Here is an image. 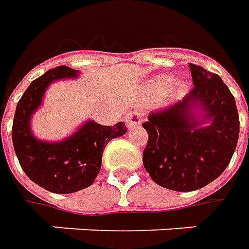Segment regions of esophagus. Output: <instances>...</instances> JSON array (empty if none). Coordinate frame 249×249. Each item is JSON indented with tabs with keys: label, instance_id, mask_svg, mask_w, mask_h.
<instances>
[{
	"label": "esophagus",
	"instance_id": "1",
	"mask_svg": "<svg viewBox=\"0 0 249 249\" xmlns=\"http://www.w3.org/2000/svg\"><path fill=\"white\" fill-rule=\"evenodd\" d=\"M125 123L128 125V128H135V126H139L142 123V114H140L139 112H132V113H128L125 116Z\"/></svg>",
	"mask_w": 249,
	"mask_h": 249
}]
</instances>
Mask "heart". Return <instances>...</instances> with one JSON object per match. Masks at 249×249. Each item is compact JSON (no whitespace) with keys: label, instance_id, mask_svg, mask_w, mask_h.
Listing matches in <instances>:
<instances>
[{"label":"heart","instance_id":"heart-1","mask_svg":"<svg viewBox=\"0 0 249 249\" xmlns=\"http://www.w3.org/2000/svg\"><path fill=\"white\" fill-rule=\"evenodd\" d=\"M172 81V77L169 76H159L156 78H153L151 84L152 92L155 93V94H162L164 92H167L168 88L171 87ZM187 88L188 87L185 82H176L173 85V93H175V96H183L184 93L187 92Z\"/></svg>","mask_w":249,"mask_h":249}]
</instances>
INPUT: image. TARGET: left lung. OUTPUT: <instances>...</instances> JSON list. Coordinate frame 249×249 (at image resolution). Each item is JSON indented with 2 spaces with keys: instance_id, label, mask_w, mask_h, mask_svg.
<instances>
[{
  "instance_id": "1",
  "label": "left lung",
  "mask_w": 249,
  "mask_h": 249,
  "mask_svg": "<svg viewBox=\"0 0 249 249\" xmlns=\"http://www.w3.org/2000/svg\"><path fill=\"white\" fill-rule=\"evenodd\" d=\"M193 88L171 107L152 112L142 128V162L159 185L191 192L212 183L228 167L240 121L235 97L217 74L189 64Z\"/></svg>"
}]
</instances>
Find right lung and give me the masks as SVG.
Listing matches in <instances>:
<instances>
[{
  "label": "right lung",
  "mask_w": 249,
  "mask_h": 249,
  "mask_svg": "<svg viewBox=\"0 0 249 249\" xmlns=\"http://www.w3.org/2000/svg\"><path fill=\"white\" fill-rule=\"evenodd\" d=\"M76 76L77 71L65 65L48 71L25 90L14 113L12 140L19 165L33 183L53 193H73L92 185L107 144L128 130L123 121L113 126L88 121L61 142H45L32 135L30 117L40 107L48 85Z\"/></svg>",
  "instance_id": "add662e5"
}]
</instances>
